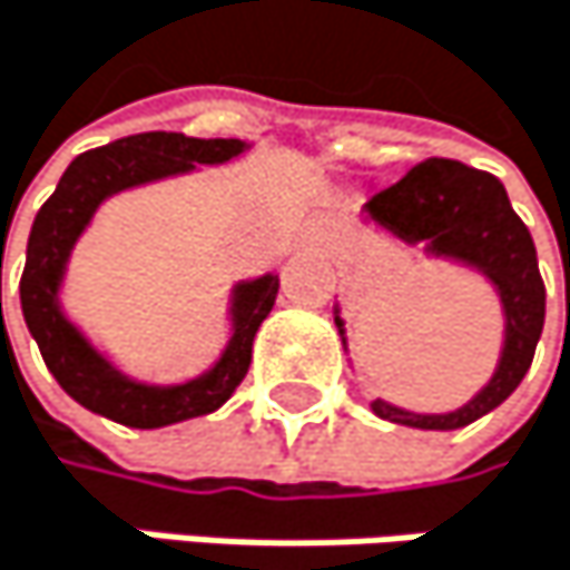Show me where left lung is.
I'll list each match as a JSON object with an SVG mask.
<instances>
[{"instance_id":"8db88e82","label":"left lung","mask_w":570,"mask_h":570,"mask_svg":"<svg viewBox=\"0 0 570 570\" xmlns=\"http://www.w3.org/2000/svg\"><path fill=\"white\" fill-rule=\"evenodd\" d=\"M364 219L379 223L405 243H425V253L432 256L476 266L497 287L507 317L497 372L487 389L463 409L445 415H419L375 399V415L412 429H463L493 412L513 395L531 368L534 347L544 331L548 301L534 239L513 213L500 178L453 158H429L395 185L375 191L364 206ZM334 324L344 341V321L337 311Z\"/></svg>"}]
</instances>
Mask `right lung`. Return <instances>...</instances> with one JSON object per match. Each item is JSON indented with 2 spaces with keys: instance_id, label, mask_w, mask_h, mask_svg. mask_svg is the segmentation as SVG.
I'll use <instances>...</instances> for the list:
<instances>
[{
  "instance_id": "right-lung-1",
  "label": "right lung",
  "mask_w": 570,
  "mask_h": 570,
  "mask_svg": "<svg viewBox=\"0 0 570 570\" xmlns=\"http://www.w3.org/2000/svg\"><path fill=\"white\" fill-rule=\"evenodd\" d=\"M243 151L246 141L239 138H188L178 131L131 135L110 141L107 148L77 155L63 171L57 191L36 213L26 243V269L19 279L22 317L60 389L83 409L131 429H161L216 412L246 379L253 361V337L273 311L279 291V279L273 273L239 283L233 291V337L223 357L216 361V368L185 385L161 389L125 379L60 311V279L70 249L107 195L168 175H185L195 165H223Z\"/></svg>"
}]
</instances>
